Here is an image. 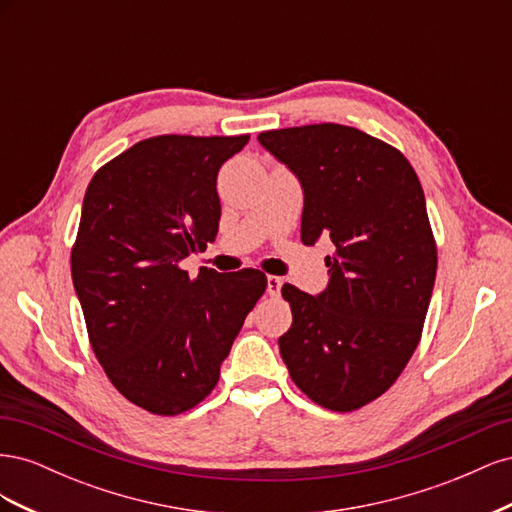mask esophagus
I'll return each instance as SVG.
<instances>
[{
    "label": "esophagus",
    "instance_id": "esophagus-1",
    "mask_svg": "<svg viewBox=\"0 0 512 512\" xmlns=\"http://www.w3.org/2000/svg\"><path fill=\"white\" fill-rule=\"evenodd\" d=\"M282 277H277V275H269L267 277V292L271 294V297H277V294H280V288H282Z\"/></svg>",
    "mask_w": 512,
    "mask_h": 512
}]
</instances>
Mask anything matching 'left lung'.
Returning a JSON list of instances; mask_svg holds the SVG:
<instances>
[{
    "label": "left lung",
    "instance_id": "left-lung-1",
    "mask_svg": "<svg viewBox=\"0 0 512 512\" xmlns=\"http://www.w3.org/2000/svg\"><path fill=\"white\" fill-rule=\"evenodd\" d=\"M258 141L303 185L301 241L335 245L318 297L282 286L292 309L282 359L318 406L359 410L391 389L421 342L438 269L421 181L399 149L339 123Z\"/></svg>",
    "mask_w": 512,
    "mask_h": 512
}]
</instances>
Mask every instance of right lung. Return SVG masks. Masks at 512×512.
Masks as SVG:
<instances>
[{"label": "right lung", "mask_w": 512, "mask_h": 512, "mask_svg": "<svg viewBox=\"0 0 512 512\" xmlns=\"http://www.w3.org/2000/svg\"><path fill=\"white\" fill-rule=\"evenodd\" d=\"M250 134H162L89 181L70 267L89 344L115 389L151 414L198 406L267 288L258 269L196 277L181 262L215 241L220 166Z\"/></svg>", "instance_id": "1"}]
</instances>
